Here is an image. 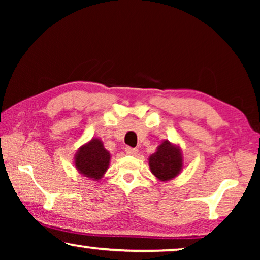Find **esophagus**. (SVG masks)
Listing matches in <instances>:
<instances>
[{"label": "esophagus", "instance_id": "1", "mask_svg": "<svg viewBox=\"0 0 260 260\" xmlns=\"http://www.w3.org/2000/svg\"><path fill=\"white\" fill-rule=\"evenodd\" d=\"M125 151L127 155H136L137 154V149L136 148H130V147H126L125 148Z\"/></svg>", "mask_w": 260, "mask_h": 260}]
</instances>
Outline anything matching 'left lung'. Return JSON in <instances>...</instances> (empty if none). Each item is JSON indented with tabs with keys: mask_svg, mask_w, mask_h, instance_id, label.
<instances>
[{
	"mask_svg": "<svg viewBox=\"0 0 260 260\" xmlns=\"http://www.w3.org/2000/svg\"><path fill=\"white\" fill-rule=\"evenodd\" d=\"M149 167L156 179L167 182L179 175L183 169V156L177 144L163 141L149 157Z\"/></svg>",
	"mask_w": 260,
	"mask_h": 260,
	"instance_id": "1",
	"label": "left lung"
}]
</instances>
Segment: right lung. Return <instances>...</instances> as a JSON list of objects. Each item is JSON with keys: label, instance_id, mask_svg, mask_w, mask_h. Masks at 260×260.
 <instances>
[{"label": "right lung", "instance_id": "right-lung-1", "mask_svg": "<svg viewBox=\"0 0 260 260\" xmlns=\"http://www.w3.org/2000/svg\"><path fill=\"white\" fill-rule=\"evenodd\" d=\"M111 155L99 138H92L81 145L74 155V166L81 175L99 181L109 168Z\"/></svg>", "mask_w": 260, "mask_h": 260}]
</instances>
